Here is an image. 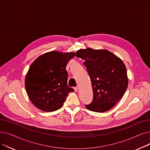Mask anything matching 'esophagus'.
Listing matches in <instances>:
<instances>
[{"label": "esophagus", "mask_w": 150, "mask_h": 150, "mask_svg": "<svg viewBox=\"0 0 150 150\" xmlns=\"http://www.w3.org/2000/svg\"><path fill=\"white\" fill-rule=\"evenodd\" d=\"M78 86H76V87H75V88H74V90H75V92H77L78 91Z\"/></svg>", "instance_id": "34e87169"}]
</instances>
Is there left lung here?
<instances>
[{"label":"left lung","instance_id":"obj_1","mask_svg":"<svg viewBox=\"0 0 150 150\" xmlns=\"http://www.w3.org/2000/svg\"><path fill=\"white\" fill-rule=\"evenodd\" d=\"M76 56L85 61L91 78L93 100L86 105L90 111L104 112L111 109L119 101L127 89V69L119 57L107 50L80 49Z\"/></svg>","mask_w":150,"mask_h":150}]
</instances>
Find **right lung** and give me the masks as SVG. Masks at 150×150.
<instances>
[{
    "mask_svg": "<svg viewBox=\"0 0 150 150\" xmlns=\"http://www.w3.org/2000/svg\"><path fill=\"white\" fill-rule=\"evenodd\" d=\"M75 52L52 51L44 53L31 64L25 76V86L33 104L45 112L61 108L70 92L74 90L67 86L68 62Z\"/></svg>",
    "mask_w": 150,
    "mask_h": 150,
    "instance_id": "add662e5",
    "label": "right lung"
}]
</instances>
